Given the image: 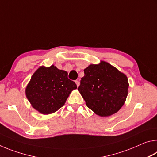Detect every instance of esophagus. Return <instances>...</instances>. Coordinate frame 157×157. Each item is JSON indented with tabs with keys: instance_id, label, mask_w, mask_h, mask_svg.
<instances>
[{
	"instance_id": "1",
	"label": "esophagus",
	"mask_w": 157,
	"mask_h": 157,
	"mask_svg": "<svg viewBox=\"0 0 157 157\" xmlns=\"http://www.w3.org/2000/svg\"><path fill=\"white\" fill-rule=\"evenodd\" d=\"M75 83H76L77 86L78 87L79 86V80H75Z\"/></svg>"
}]
</instances>
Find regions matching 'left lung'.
<instances>
[{
    "label": "left lung",
    "mask_w": 157,
    "mask_h": 157,
    "mask_svg": "<svg viewBox=\"0 0 157 157\" xmlns=\"http://www.w3.org/2000/svg\"><path fill=\"white\" fill-rule=\"evenodd\" d=\"M84 72L78 90L87 107L102 117L116 113L128 94L127 76L105 62L91 64Z\"/></svg>",
    "instance_id": "left-lung-1"
}]
</instances>
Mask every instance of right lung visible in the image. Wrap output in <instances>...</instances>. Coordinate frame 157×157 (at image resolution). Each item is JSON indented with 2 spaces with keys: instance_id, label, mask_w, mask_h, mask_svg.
I'll list each match as a JSON object with an SVG mask.
<instances>
[{
  "instance_id": "add662e5",
  "label": "right lung",
  "mask_w": 157,
  "mask_h": 157,
  "mask_svg": "<svg viewBox=\"0 0 157 157\" xmlns=\"http://www.w3.org/2000/svg\"><path fill=\"white\" fill-rule=\"evenodd\" d=\"M77 85L68 78V73L52 65L41 66L32 76L25 94L33 107L43 114L54 113L65 104Z\"/></svg>"
}]
</instances>
